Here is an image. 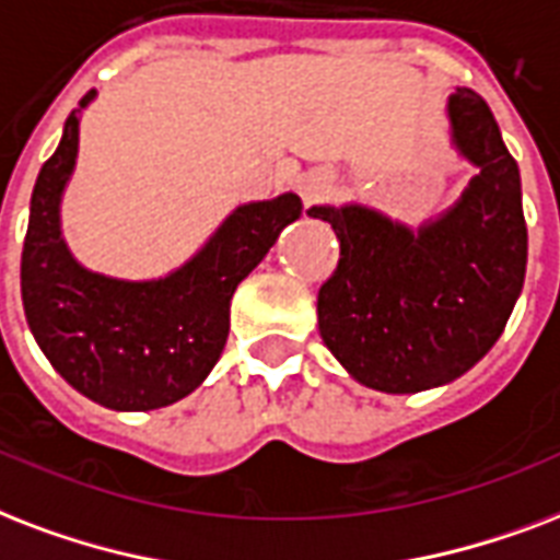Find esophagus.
<instances>
[{
    "instance_id": "1",
    "label": "esophagus",
    "mask_w": 560,
    "mask_h": 560,
    "mask_svg": "<svg viewBox=\"0 0 560 560\" xmlns=\"http://www.w3.org/2000/svg\"><path fill=\"white\" fill-rule=\"evenodd\" d=\"M329 189V177L324 172H310V175L301 177V195L306 203L320 201Z\"/></svg>"
}]
</instances>
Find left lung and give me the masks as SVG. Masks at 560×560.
<instances>
[{"label": "left lung", "instance_id": "8db88e82", "mask_svg": "<svg viewBox=\"0 0 560 560\" xmlns=\"http://www.w3.org/2000/svg\"><path fill=\"white\" fill-rule=\"evenodd\" d=\"M450 142L476 175L450 210L409 228L365 203L310 207L341 245L318 292V329L357 383L385 394L467 374L505 329L526 277L517 160L485 98H446Z\"/></svg>", "mask_w": 560, "mask_h": 560}]
</instances>
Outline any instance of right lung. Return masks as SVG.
Segmentation results:
<instances>
[{
    "label": "right lung",
    "instance_id": "add662e5",
    "mask_svg": "<svg viewBox=\"0 0 560 560\" xmlns=\"http://www.w3.org/2000/svg\"><path fill=\"white\" fill-rule=\"evenodd\" d=\"M81 98L58 151L43 163L23 245V306L51 368L75 392L114 411H151L192 394L219 362L236 285L280 231L301 219L294 192L242 203L184 266L158 280L90 271L60 233V201L78 158Z\"/></svg>",
    "mask_w": 560,
    "mask_h": 560
}]
</instances>
